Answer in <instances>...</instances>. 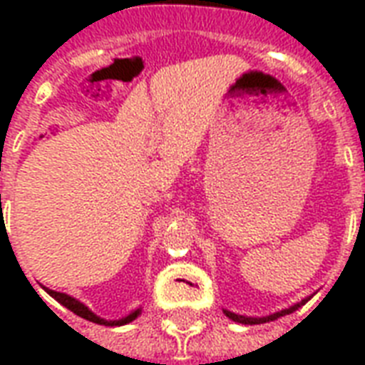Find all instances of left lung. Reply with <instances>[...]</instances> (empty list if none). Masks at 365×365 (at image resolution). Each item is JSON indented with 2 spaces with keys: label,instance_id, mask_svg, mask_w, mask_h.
Listing matches in <instances>:
<instances>
[{
  "label": "left lung",
  "instance_id": "8db88e82",
  "mask_svg": "<svg viewBox=\"0 0 365 365\" xmlns=\"http://www.w3.org/2000/svg\"><path fill=\"white\" fill-rule=\"evenodd\" d=\"M311 297L312 295H309V297H305V299H301L299 303H295V305L288 307V309H282V311L272 312V314H269V317H244V314H237V312H231V311H227V309H223V314L231 318V320H235V322L246 324V326H254V324H265V322H272V320H277V318H280V317H286V314H292V312L297 311L299 307L305 305L307 301L311 299Z\"/></svg>",
  "mask_w": 365,
  "mask_h": 365
}]
</instances>
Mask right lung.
I'll return each instance as SVG.
<instances>
[{"label":"right lung","instance_id":"1","mask_svg":"<svg viewBox=\"0 0 365 365\" xmlns=\"http://www.w3.org/2000/svg\"><path fill=\"white\" fill-rule=\"evenodd\" d=\"M43 289H45V292H47L51 297H54V299L58 301L60 305H64L66 309H70L73 314L85 318V320H88V322L100 324V326H125V324L132 322V320H136V318L142 314V307H140V309L132 311L130 314H126V317L119 318V320H106V318L96 317V314H94V312L91 311L87 305H83L81 301H77L76 297H71V295L62 294V292H54V289H48V288H45V286H43Z\"/></svg>","mask_w":365,"mask_h":365}]
</instances>
